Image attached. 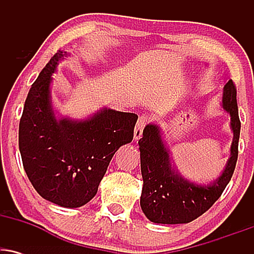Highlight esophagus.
Wrapping results in <instances>:
<instances>
[{
	"instance_id": "34e87169",
	"label": "esophagus",
	"mask_w": 254,
	"mask_h": 254,
	"mask_svg": "<svg viewBox=\"0 0 254 254\" xmlns=\"http://www.w3.org/2000/svg\"><path fill=\"white\" fill-rule=\"evenodd\" d=\"M148 123H149V117H148V116H145V115H142L141 117L138 118V121H137V123H136L135 131H133V138H135V139L141 138L144 127Z\"/></svg>"
}]
</instances>
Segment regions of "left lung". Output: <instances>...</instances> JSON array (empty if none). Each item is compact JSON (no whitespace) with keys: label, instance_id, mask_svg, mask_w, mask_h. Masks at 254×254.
Here are the masks:
<instances>
[{"label":"left lung","instance_id":"obj_1","mask_svg":"<svg viewBox=\"0 0 254 254\" xmlns=\"http://www.w3.org/2000/svg\"><path fill=\"white\" fill-rule=\"evenodd\" d=\"M222 107L230 115L233 143L223 173L210 185H197L172 170L170 154L162 142L160 129L149 124L139 138L143 189L141 208L151 222L164 224L189 223L211 208L228 185L234 173L239 153L241 123L239 119L237 87L229 80L223 88Z\"/></svg>","mask_w":254,"mask_h":254}]
</instances>
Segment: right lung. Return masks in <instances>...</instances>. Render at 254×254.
Returning <instances> with one entry per match:
<instances>
[{
    "instance_id": "add662e5",
    "label": "right lung",
    "mask_w": 254,
    "mask_h": 254,
    "mask_svg": "<svg viewBox=\"0 0 254 254\" xmlns=\"http://www.w3.org/2000/svg\"><path fill=\"white\" fill-rule=\"evenodd\" d=\"M65 55L58 50L32 84L19 124V149L40 196L64 208H78L97 194L118 148L132 141L138 116L105 109L86 121H58L50 82Z\"/></svg>"
}]
</instances>
